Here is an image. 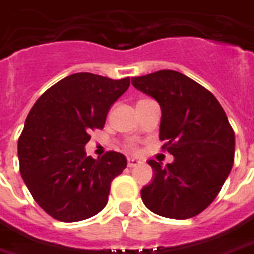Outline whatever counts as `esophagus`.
<instances>
[{
  "label": "esophagus",
  "mask_w": 254,
  "mask_h": 254,
  "mask_svg": "<svg viewBox=\"0 0 254 254\" xmlns=\"http://www.w3.org/2000/svg\"><path fill=\"white\" fill-rule=\"evenodd\" d=\"M139 161L135 160V158H128V160H127V166H128V168H135V166L139 165Z\"/></svg>",
  "instance_id": "34e87169"
}]
</instances>
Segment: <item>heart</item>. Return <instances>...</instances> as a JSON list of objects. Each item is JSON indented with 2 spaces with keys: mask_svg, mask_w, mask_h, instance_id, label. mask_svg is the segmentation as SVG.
<instances>
[{
  "mask_svg": "<svg viewBox=\"0 0 254 254\" xmlns=\"http://www.w3.org/2000/svg\"><path fill=\"white\" fill-rule=\"evenodd\" d=\"M128 149L131 150V151H136V150H138V149H136V146H135V145H128Z\"/></svg>",
  "mask_w": 254,
  "mask_h": 254,
  "instance_id": "heart-1",
  "label": "heart"
}]
</instances>
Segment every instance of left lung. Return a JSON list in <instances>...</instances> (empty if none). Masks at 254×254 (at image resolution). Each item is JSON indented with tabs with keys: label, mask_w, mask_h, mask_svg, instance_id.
I'll return each mask as SVG.
<instances>
[{
	"label": "left lung",
	"mask_w": 254,
	"mask_h": 254,
	"mask_svg": "<svg viewBox=\"0 0 254 254\" xmlns=\"http://www.w3.org/2000/svg\"><path fill=\"white\" fill-rule=\"evenodd\" d=\"M158 101L162 149L175 157L162 168L149 161L154 179L140 190L145 205L170 219H188L214 201L234 164L236 136L225 111L210 90L175 70L131 78Z\"/></svg>",
	"instance_id": "obj_1"
}]
</instances>
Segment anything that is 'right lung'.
Wrapping results in <instances>:
<instances>
[{
  "instance_id": "obj_1",
  "label": "right lung",
  "mask_w": 254,
  "mask_h": 254,
  "mask_svg": "<svg viewBox=\"0 0 254 254\" xmlns=\"http://www.w3.org/2000/svg\"><path fill=\"white\" fill-rule=\"evenodd\" d=\"M128 86V77L75 73L47 89L29 111L17 143L20 173L35 201L55 219L84 221L108 203L111 183L127 160L116 151L94 160L85 145Z\"/></svg>"
}]
</instances>
